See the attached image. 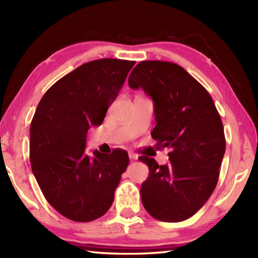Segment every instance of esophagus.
I'll use <instances>...</instances> for the list:
<instances>
[{"label": "esophagus", "mask_w": 258, "mask_h": 258, "mask_svg": "<svg viewBox=\"0 0 258 258\" xmlns=\"http://www.w3.org/2000/svg\"><path fill=\"white\" fill-rule=\"evenodd\" d=\"M128 156H130L131 160H133V161L138 160V158H139V155L136 154V153H133V152H128Z\"/></svg>", "instance_id": "esophagus-1"}]
</instances>
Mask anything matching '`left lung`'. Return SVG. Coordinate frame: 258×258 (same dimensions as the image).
Listing matches in <instances>:
<instances>
[{"label":"left lung","mask_w":258,"mask_h":258,"mask_svg":"<svg viewBox=\"0 0 258 258\" xmlns=\"http://www.w3.org/2000/svg\"><path fill=\"white\" fill-rule=\"evenodd\" d=\"M128 85L152 97L156 126L151 135L161 149L171 150L168 165L139 157L150 169L141 187L142 203L158 221L187 220L217 185L226 146L220 113L205 87L175 63L141 62Z\"/></svg>","instance_id":"8db88e82"}]
</instances>
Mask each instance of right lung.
<instances>
[{"instance_id":"obj_1","label":"right lung","mask_w":258,"mask_h":258,"mask_svg":"<svg viewBox=\"0 0 258 258\" xmlns=\"http://www.w3.org/2000/svg\"><path fill=\"white\" fill-rule=\"evenodd\" d=\"M134 61L82 64L41 98L30 127L32 172L53 208L74 222L103 216L128 165L127 152L85 154L87 131L103 123Z\"/></svg>"}]
</instances>
